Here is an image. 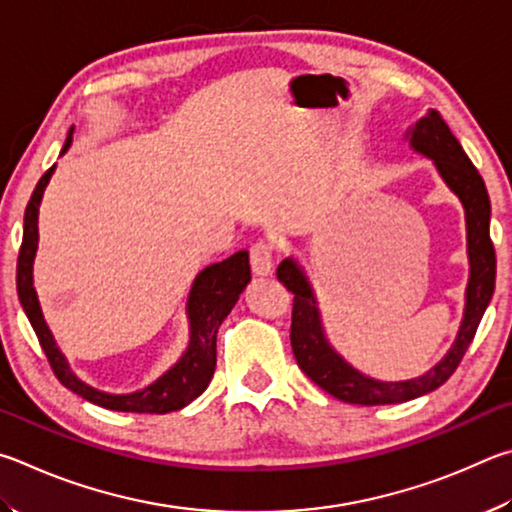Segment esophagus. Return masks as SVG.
<instances>
[{"mask_svg":"<svg viewBox=\"0 0 512 512\" xmlns=\"http://www.w3.org/2000/svg\"><path fill=\"white\" fill-rule=\"evenodd\" d=\"M251 270L256 276H270L274 270V256L272 247L267 242H256L251 247Z\"/></svg>","mask_w":512,"mask_h":512,"instance_id":"34e87169","label":"esophagus"}]
</instances>
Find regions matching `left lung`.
<instances>
[{
	"instance_id": "1",
	"label": "left lung",
	"mask_w": 512,
	"mask_h": 512,
	"mask_svg": "<svg viewBox=\"0 0 512 512\" xmlns=\"http://www.w3.org/2000/svg\"><path fill=\"white\" fill-rule=\"evenodd\" d=\"M409 148L432 161L441 182L459 197L465 215V242H468V285L461 326L447 353L432 369L409 380H378L362 373L337 351L326 335L315 288L297 258L288 256L276 270L279 281L294 294L292 310V351L299 369L308 378L342 402L351 405H398L425 396L447 382L472 344L483 312L495 292L497 258L490 240V197L479 170L465 155L459 139L441 119V114L427 110L423 119L409 125L405 132Z\"/></svg>"
}]
</instances>
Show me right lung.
Returning a JSON list of instances; mask_svg holds the SVG:
<instances>
[{"mask_svg":"<svg viewBox=\"0 0 512 512\" xmlns=\"http://www.w3.org/2000/svg\"><path fill=\"white\" fill-rule=\"evenodd\" d=\"M74 143V128L69 130L65 146L60 150V157L71 148ZM53 164L47 173L35 186V191L26 206L24 213V231H22V249L20 258H17V297H20L22 310L26 319L31 321L35 335L40 339V346L44 355L49 357L51 369L56 371L58 380L65 384L69 391L78 393L94 405L112 411H134V414H168V411H177L186 407L188 402L195 400L200 393L209 387L215 371V337H218V328L231 308L236 306L242 290L247 288L251 281V267H249V251H236V254L224 258L220 263L206 265L202 272L191 283L186 299V324H188V339L182 355L177 357L175 364L152 380L146 387L130 393H110L101 391L80 380L69 366L65 353L53 337L51 328L44 319V312L38 299V290L33 283V265L35 256H38V242H40V204L44 191L51 182L53 173H56Z\"/></svg>","mask_w":512,"mask_h":512,"instance_id":"right-lung-1","label":"right lung"}]
</instances>
